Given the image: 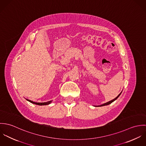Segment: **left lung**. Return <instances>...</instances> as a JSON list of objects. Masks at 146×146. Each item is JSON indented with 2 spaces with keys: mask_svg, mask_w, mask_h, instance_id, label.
I'll use <instances>...</instances> for the list:
<instances>
[{
  "mask_svg": "<svg viewBox=\"0 0 146 146\" xmlns=\"http://www.w3.org/2000/svg\"><path fill=\"white\" fill-rule=\"evenodd\" d=\"M121 93H122V91H121V92L115 98H114L113 100H111V101H109V102H106V103H105V104H101V105L96 106V107H101V106H106V105H108V104H111V103H112L113 101H115V100H116L119 98V97L120 96V94H121Z\"/></svg>",
  "mask_w": 146,
  "mask_h": 146,
  "instance_id": "1",
  "label": "left lung"
}]
</instances>
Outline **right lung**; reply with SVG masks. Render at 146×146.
<instances>
[{
	"label": "right lung",
	"mask_w": 146,
	"mask_h": 146,
	"mask_svg": "<svg viewBox=\"0 0 146 146\" xmlns=\"http://www.w3.org/2000/svg\"><path fill=\"white\" fill-rule=\"evenodd\" d=\"M27 101L33 104H37V105H39V106H43V105H48V104H51V102H52V101H48V102H42V103H38V102H33L31 100H27V99H26Z\"/></svg>",
	"instance_id": "1"
}]
</instances>
